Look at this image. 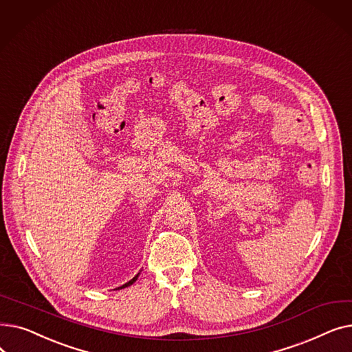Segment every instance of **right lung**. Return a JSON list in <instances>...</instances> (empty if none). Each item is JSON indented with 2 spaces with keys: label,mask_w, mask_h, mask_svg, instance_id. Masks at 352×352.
<instances>
[{
  "label": "right lung",
  "mask_w": 352,
  "mask_h": 352,
  "mask_svg": "<svg viewBox=\"0 0 352 352\" xmlns=\"http://www.w3.org/2000/svg\"><path fill=\"white\" fill-rule=\"evenodd\" d=\"M137 278H138V275H137V276H134V278H133L131 281H128L126 284H124V285H122V287H120V288H125V287H128V285H131V284H134V283L137 281Z\"/></svg>",
  "instance_id": "1"
}]
</instances>
